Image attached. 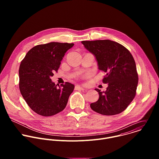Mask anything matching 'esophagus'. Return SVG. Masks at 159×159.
Returning a JSON list of instances; mask_svg holds the SVG:
<instances>
[{
	"label": "esophagus",
	"mask_w": 159,
	"mask_h": 159,
	"mask_svg": "<svg viewBox=\"0 0 159 159\" xmlns=\"http://www.w3.org/2000/svg\"><path fill=\"white\" fill-rule=\"evenodd\" d=\"M75 90H84V87H82L80 86H79V85H77L75 87Z\"/></svg>",
	"instance_id": "obj_1"
}]
</instances>
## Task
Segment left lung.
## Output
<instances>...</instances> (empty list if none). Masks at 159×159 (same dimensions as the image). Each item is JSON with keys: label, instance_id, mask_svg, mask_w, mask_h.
I'll return each mask as SVG.
<instances>
[{"label": "left lung", "instance_id": "8db88e82", "mask_svg": "<svg viewBox=\"0 0 159 159\" xmlns=\"http://www.w3.org/2000/svg\"><path fill=\"white\" fill-rule=\"evenodd\" d=\"M84 47L93 53L98 69L106 73L102 82L108 84L106 91L99 93L98 101L90 107L102 115H118L125 111L136 95L139 76L134 60L122 44L109 39L82 41Z\"/></svg>", "mask_w": 159, "mask_h": 159}]
</instances>
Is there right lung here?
<instances>
[{
  "instance_id": "right-lung-1",
  "label": "right lung",
  "mask_w": 159,
  "mask_h": 159,
  "mask_svg": "<svg viewBox=\"0 0 159 159\" xmlns=\"http://www.w3.org/2000/svg\"><path fill=\"white\" fill-rule=\"evenodd\" d=\"M74 45L58 42L39 44L22 60L19 69L20 92L38 115L51 116L66 107L74 85L66 82L57 87L51 77L57 72L65 53Z\"/></svg>"
}]
</instances>
